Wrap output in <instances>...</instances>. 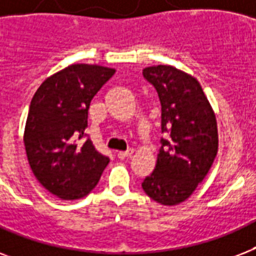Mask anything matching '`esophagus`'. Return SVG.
Returning <instances> with one entry per match:
<instances>
[{
  "label": "esophagus",
  "mask_w": 256,
  "mask_h": 256,
  "mask_svg": "<svg viewBox=\"0 0 256 256\" xmlns=\"http://www.w3.org/2000/svg\"><path fill=\"white\" fill-rule=\"evenodd\" d=\"M132 152H134V150H132V148H128V150H126V152H120L118 154H116V156H118L120 160H126V158L132 156Z\"/></svg>",
  "instance_id": "34e87169"
}]
</instances>
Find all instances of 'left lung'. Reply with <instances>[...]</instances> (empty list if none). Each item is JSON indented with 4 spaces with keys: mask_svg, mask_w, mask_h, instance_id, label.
I'll return each instance as SVG.
<instances>
[{
    "mask_svg": "<svg viewBox=\"0 0 256 256\" xmlns=\"http://www.w3.org/2000/svg\"><path fill=\"white\" fill-rule=\"evenodd\" d=\"M160 102V148L156 168L142 188L156 202L175 206L202 183L218 152L215 114L194 77L158 65L142 72Z\"/></svg>",
    "mask_w": 256,
    "mask_h": 256,
    "instance_id": "left-lung-1",
    "label": "left lung"
}]
</instances>
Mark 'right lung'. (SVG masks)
<instances>
[{"instance_id":"1","label":"right lung","mask_w":256,"mask_h":256,"mask_svg":"<svg viewBox=\"0 0 256 256\" xmlns=\"http://www.w3.org/2000/svg\"><path fill=\"white\" fill-rule=\"evenodd\" d=\"M116 73L98 65L68 66L42 84L26 120V154L46 190L65 200L84 198L96 186L108 156L86 136L92 96Z\"/></svg>"}]
</instances>
